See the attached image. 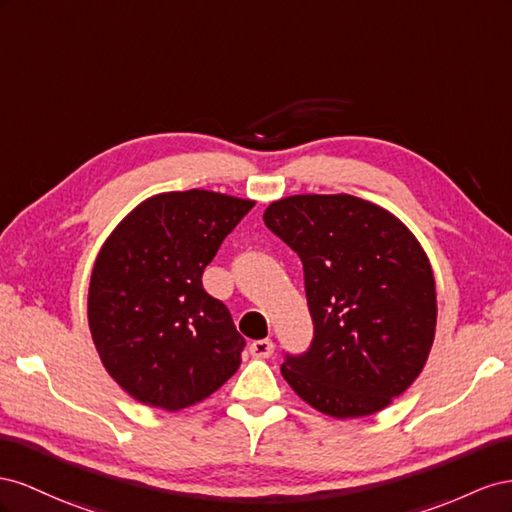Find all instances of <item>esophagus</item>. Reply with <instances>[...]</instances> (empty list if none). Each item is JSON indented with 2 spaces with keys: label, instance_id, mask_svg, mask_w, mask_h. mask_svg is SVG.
<instances>
[{
  "label": "esophagus",
  "instance_id": "obj_1",
  "mask_svg": "<svg viewBox=\"0 0 512 512\" xmlns=\"http://www.w3.org/2000/svg\"><path fill=\"white\" fill-rule=\"evenodd\" d=\"M248 352H251L255 358H270L274 354V343L270 339L253 341L251 347H248Z\"/></svg>",
  "mask_w": 512,
  "mask_h": 512
}]
</instances>
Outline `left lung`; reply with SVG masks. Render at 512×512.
I'll return each mask as SVG.
<instances>
[{"label":"left lung","instance_id":"obj_1","mask_svg":"<svg viewBox=\"0 0 512 512\" xmlns=\"http://www.w3.org/2000/svg\"><path fill=\"white\" fill-rule=\"evenodd\" d=\"M266 227L298 253L313 339L281 373L315 410L375 414L412 386L435 337V281L418 240L352 195L274 201Z\"/></svg>","mask_w":512,"mask_h":512}]
</instances>
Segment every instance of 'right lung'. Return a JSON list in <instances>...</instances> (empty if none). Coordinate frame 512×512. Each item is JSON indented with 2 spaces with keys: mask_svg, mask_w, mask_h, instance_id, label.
I'll use <instances>...</instances> for the list:
<instances>
[{
  "mask_svg": "<svg viewBox=\"0 0 512 512\" xmlns=\"http://www.w3.org/2000/svg\"><path fill=\"white\" fill-rule=\"evenodd\" d=\"M253 206L199 188L156 195L102 246L87 317L102 364L133 399L178 412L238 371L246 341L201 276Z\"/></svg>",
  "mask_w": 512,
  "mask_h": 512,
  "instance_id": "right-lung-1",
  "label": "right lung"
}]
</instances>
